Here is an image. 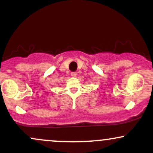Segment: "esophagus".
<instances>
[{
	"instance_id": "34e87169",
	"label": "esophagus",
	"mask_w": 153,
	"mask_h": 153,
	"mask_svg": "<svg viewBox=\"0 0 153 153\" xmlns=\"http://www.w3.org/2000/svg\"><path fill=\"white\" fill-rule=\"evenodd\" d=\"M77 73L76 72H73V73H71V76L72 77H76Z\"/></svg>"
}]
</instances>
